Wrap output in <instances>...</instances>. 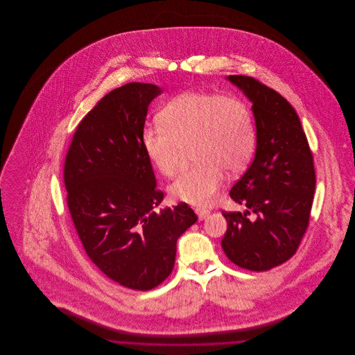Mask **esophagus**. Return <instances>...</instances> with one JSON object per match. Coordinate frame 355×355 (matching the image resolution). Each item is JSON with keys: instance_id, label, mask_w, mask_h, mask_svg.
Segmentation results:
<instances>
[{"instance_id": "1", "label": "esophagus", "mask_w": 355, "mask_h": 355, "mask_svg": "<svg viewBox=\"0 0 355 355\" xmlns=\"http://www.w3.org/2000/svg\"><path fill=\"white\" fill-rule=\"evenodd\" d=\"M196 214L198 216L200 220H202L209 216V211L207 210H202V209H196Z\"/></svg>"}]
</instances>
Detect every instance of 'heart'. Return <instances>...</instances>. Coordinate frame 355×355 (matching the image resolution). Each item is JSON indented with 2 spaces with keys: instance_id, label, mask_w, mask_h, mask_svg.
<instances>
[{
  "instance_id": "b5f03b06",
  "label": "heart",
  "mask_w": 355,
  "mask_h": 355,
  "mask_svg": "<svg viewBox=\"0 0 355 355\" xmlns=\"http://www.w3.org/2000/svg\"><path fill=\"white\" fill-rule=\"evenodd\" d=\"M158 122L141 133L153 166L165 177L174 175L189 145L196 162L170 185L174 201L200 207L213 205L225 184V171L236 175L253 155V119L246 105L236 98L185 92L161 109Z\"/></svg>"
}]
</instances>
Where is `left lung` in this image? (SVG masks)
<instances>
[{"label":"left lung","mask_w":355,"mask_h":355,"mask_svg":"<svg viewBox=\"0 0 355 355\" xmlns=\"http://www.w3.org/2000/svg\"><path fill=\"white\" fill-rule=\"evenodd\" d=\"M226 80L253 103L257 149L230 190L248 209L222 213L227 230L220 245L236 266L269 270L295 254L307 229L315 190L313 154L297 112L279 93L248 76ZM250 212L255 220H248Z\"/></svg>","instance_id":"obj_1"}]
</instances>
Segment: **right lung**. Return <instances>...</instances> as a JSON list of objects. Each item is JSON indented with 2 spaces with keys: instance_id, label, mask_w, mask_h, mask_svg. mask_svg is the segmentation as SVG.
Returning <instances> with one entry per match:
<instances>
[{
  "instance_id": "right-lung-1",
  "label": "right lung",
  "mask_w": 355,
  "mask_h": 355,
  "mask_svg": "<svg viewBox=\"0 0 355 355\" xmlns=\"http://www.w3.org/2000/svg\"><path fill=\"white\" fill-rule=\"evenodd\" d=\"M161 93L157 85L132 83L106 94L80 122L64 169L69 211L85 252L110 279L141 291L169 277L177 239L198 220L186 203L153 210L164 193L141 133Z\"/></svg>"
}]
</instances>
